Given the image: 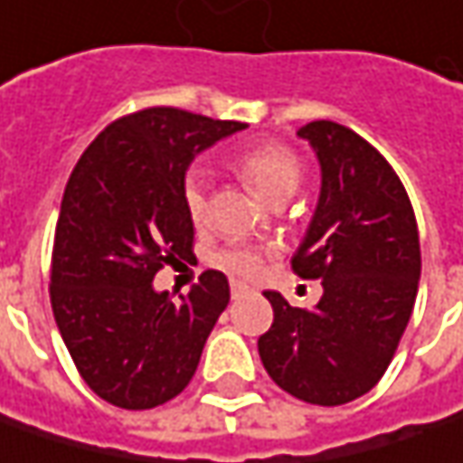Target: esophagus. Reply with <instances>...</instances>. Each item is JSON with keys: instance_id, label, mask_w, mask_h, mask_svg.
Segmentation results:
<instances>
[{"instance_id": "esophagus-1", "label": "esophagus", "mask_w": 463, "mask_h": 463, "mask_svg": "<svg viewBox=\"0 0 463 463\" xmlns=\"http://www.w3.org/2000/svg\"><path fill=\"white\" fill-rule=\"evenodd\" d=\"M249 290H251V286H246V283H241V280H231L232 298H241V296H246Z\"/></svg>"}]
</instances>
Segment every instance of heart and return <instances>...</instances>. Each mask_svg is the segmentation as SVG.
Wrapping results in <instances>:
<instances>
[{"instance_id":"heart-1","label":"heart","mask_w":463,"mask_h":463,"mask_svg":"<svg viewBox=\"0 0 463 463\" xmlns=\"http://www.w3.org/2000/svg\"><path fill=\"white\" fill-rule=\"evenodd\" d=\"M235 167L246 177L267 202L288 199L298 180H301V165L296 154L280 144H257L246 149L238 159ZM183 202L188 209V217L194 225H204L209 214V175L204 167H194L183 180ZM272 254L269 246L261 243H231L220 249L212 261L214 267L231 272L235 278H257L264 269L267 259Z\"/></svg>"}]
</instances>
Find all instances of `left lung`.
<instances>
[{"mask_svg":"<svg viewBox=\"0 0 463 463\" xmlns=\"http://www.w3.org/2000/svg\"><path fill=\"white\" fill-rule=\"evenodd\" d=\"M298 138L319 162V196L293 269L322 280V298L298 309L267 290L275 319L259 356L286 393L340 406L369 393L393 359L417 301L420 232L393 167L362 136L317 120Z\"/></svg>","mask_w":463,"mask_h":463,"instance_id":"8db88e82","label":"left lung"}]
</instances>
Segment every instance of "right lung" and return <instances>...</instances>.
<instances>
[{
  "label": "right lung",
  "mask_w": 463,
  "mask_h": 463,
  "mask_svg": "<svg viewBox=\"0 0 463 463\" xmlns=\"http://www.w3.org/2000/svg\"><path fill=\"white\" fill-rule=\"evenodd\" d=\"M246 123L154 107L112 123L68 180L52 254V309L80 377L120 409L175 398L231 301L228 278L206 269L170 301L154 288L162 264L191 259L183 202L191 162Z\"/></svg>",
  "instance_id": "right-lung-1"
}]
</instances>
